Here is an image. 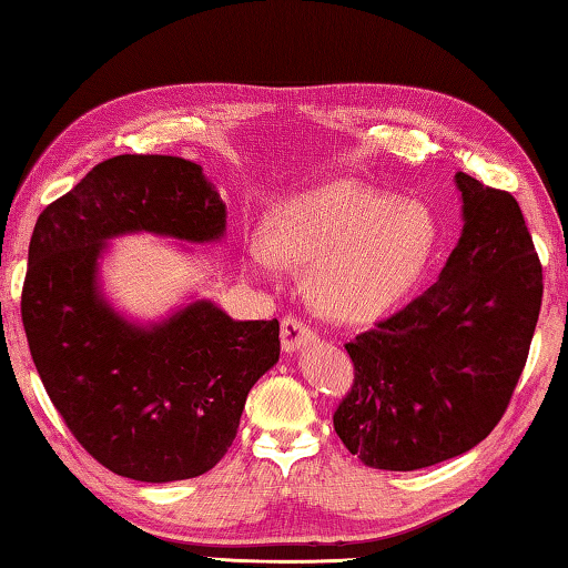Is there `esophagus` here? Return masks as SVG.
Instances as JSON below:
<instances>
[{
	"instance_id": "esophagus-1",
	"label": "esophagus",
	"mask_w": 568,
	"mask_h": 568,
	"mask_svg": "<svg viewBox=\"0 0 568 568\" xmlns=\"http://www.w3.org/2000/svg\"><path fill=\"white\" fill-rule=\"evenodd\" d=\"M281 338H283V349L287 354H293L303 349V346H308L311 342H316V332H313L306 321H301L298 316H285L281 326Z\"/></svg>"
}]
</instances>
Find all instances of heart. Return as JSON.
<instances>
[{
  "label": "heart",
  "mask_w": 568,
  "mask_h": 568,
  "mask_svg": "<svg viewBox=\"0 0 568 568\" xmlns=\"http://www.w3.org/2000/svg\"><path fill=\"white\" fill-rule=\"evenodd\" d=\"M436 250L428 206L334 181L277 203L267 234L244 242V260L257 275H275L283 262L311 265L313 306L336 321H372L416 291Z\"/></svg>",
  "instance_id": "b5f03b06"
}]
</instances>
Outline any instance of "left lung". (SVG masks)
I'll use <instances>...</instances> for the list:
<instances>
[{"label":"left lung","mask_w":568,"mask_h":568,"mask_svg":"<svg viewBox=\"0 0 568 568\" xmlns=\"http://www.w3.org/2000/svg\"><path fill=\"white\" fill-rule=\"evenodd\" d=\"M454 183L464 226L438 281L346 344L354 385L334 430L372 469L434 467L485 442L526 367L544 298L526 219L507 191Z\"/></svg>","instance_id":"obj_1"}]
</instances>
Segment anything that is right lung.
I'll return each instance as SVG.
<instances>
[{"label": "right lung", "mask_w": 568, "mask_h": 568, "mask_svg": "<svg viewBox=\"0 0 568 568\" xmlns=\"http://www.w3.org/2000/svg\"><path fill=\"white\" fill-rule=\"evenodd\" d=\"M124 234L222 242L226 203L183 158L116 155L89 171L32 232L22 287L32 362L106 469L152 485L199 477L222 462L252 385L281 359V324L234 321L206 298L148 324L124 316L101 287L109 242Z\"/></svg>", "instance_id": "add662e5"}]
</instances>
